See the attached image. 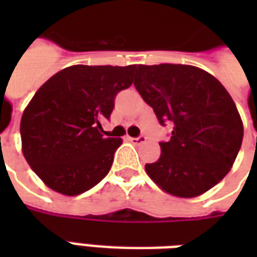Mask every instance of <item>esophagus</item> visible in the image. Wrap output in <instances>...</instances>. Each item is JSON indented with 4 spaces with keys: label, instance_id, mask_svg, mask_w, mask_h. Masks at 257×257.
I'll return each mask as SVG.
<instances>
[{
    "label": "esophagus",
    "instance_id": "1",
    "mask_svg": "<svg viewBox=\"0 0 257 257\" xmlns=\"http://www.w3.org/2000/svg\"><path fill=\"white\" fill-rule=\"evenodd\" d=\"M128 139L129 142H132L135 145H140V143H145L146 140H147V138H146L145 135H140L138 138H128Z\"/></svg>",
    "mask_w": 257,
    "mask_h": 257
}]
</instances>
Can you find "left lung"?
Here are the masks:
<instances>
[{"label":"left lung","mask_w":257,"mask_h":257,"mask_svg":"<svg viewBox=\"0 0 257 257\" xmlns=\"http://www.w3.org/2000/svg\"><path fill=\"white\" fill-rule=\"evenodd\" d=\"M135 88L158 122L173 125L160 142L161 157L146 172L167 193L191 198L226 176L241 149L243 126L226 88L204 70L187 64L135 68Z\"/></svg>","instance_id":"left-lung-1"}]
</instances>
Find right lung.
<instances>
[{"label": "right lung", "mask_w": 257, "mask_h": 257, "mask_svg": "<svg viewBox=\"0 0 257 257\" xmlns=\"http://www.w3.org/2000/svg\"><path fill=\"white\" fill-rule=\"evenodd\" d=\"M136 66H70L37 90L20 121L26 161L48 187L64 195L92 189L106 176L121 146L101 135L118 92Z\"/></svg>", "instance_id": "1"}]
</instances>
